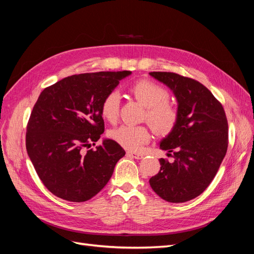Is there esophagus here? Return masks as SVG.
I'll list each match as a JSON object with an SVG mask.
<instances>
[{"mask_svg":"<svg viewBox=\"0 0 254 254\" xmlns=\"http://www.w3.org/2000/svg\"><path fill=\"white\" fill-rule=\"evenodd\" d=\"M127 156L134 158V159H142L143 158V155H141V153L133 152V151H127Z\"/></svg>","mask_w":254,"mask_h":254,"instance_id":"esophagus-1","label":"esophagus"}]
</instances>
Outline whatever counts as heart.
<instances>
[{"mask_svg": "<svg viewBox=\"0 0 254 254\" xmlns=\"http://www.w3.org/2000/svg\"><path fill=\"white\" fill-rule=\"evenodd\" d=\"M136 101L146 107L145 118L158 134H168L173 131L179 120V111L170 102L168 91L159 83L149 79L135 81L129 89ZM121 96L117 91L106 94L101 103L102 117L115 124L119 120ZM110 137L128 150H137L150 139L149 129L146 126L123 125L111 130Z\"/></svg>", "mask_w": 254, "mask_h": 254, "instance_id": "b5f03b06", "label": "heart"}]
</instances>
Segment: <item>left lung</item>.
<instances>
[{"instance_id":"1","label":"left lung","mask_w":254,"mask_h":254,"mask_svg":"<svg viewBox=\"0 0 254 254\" xmlns=\"http://www.w3.org/2000/svg\"><path fill=\"white\" fill-rule=\"evenodd\" d=\"M150 75L174 92L179 120L160 143L161 149L173 152L174 162L160 159V171L149 183L164 200L186 202L209 187L226 156L227 117L220 102L199 81L172 72Z\"/></svg>"}]
</instances>
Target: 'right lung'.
I'll list each match as a JSON object with an SVG mask.
<instances>
[{
	"label": "right lung",
	"instance_id": "1",
	"mask_svg": "<svg viewBox=\"0 0 254 254\" xmlns=\"http://www.w3.org/2000/svg\"><path fill=\"white\" fill-rule=\"evenodd\" d=\"M130 71L76 74L45 88L26 127V150L52 194L83 202L109 181L125 150L113 140L95 145L105 130L101 103Z\"/></svg>",
	"mask_w": 254,
	"mask_h": 254
}]
</instances>
